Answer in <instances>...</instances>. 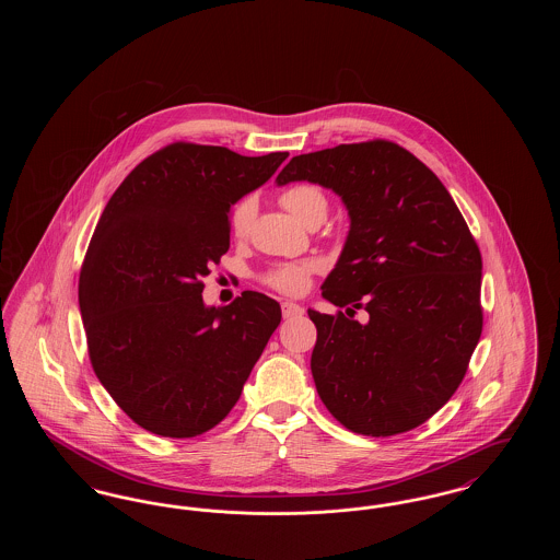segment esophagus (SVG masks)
<instances>
[{
  "label": "esophagus",
  "instance_id": "34e87169",
  "mask_svg": "<svg viewBox=\"0 0 560 560\" xmlns=\"http://www.w3.org/2000/svg\"><path fill=\"white\" fill-rule=\"evenodd\" d=\"M281 311H283V317H285V319L300 317V315L304 313V308H302L300 304H295V302H283V304H281Z\"/></svg>",
  "mask_w": 560,
  "mask_h": 560
}]
</instances>
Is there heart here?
I'll return each instance as SVG.
<instances>
[{
    "mask_svg": "<svg viewBox=\"0 0 560 560\" xmlns=\"http://www.w3.org/2000/svg\"><path fill=\"white\" fill-rule=\"evenodd\" d=\"M279 203L292 215H295L300 222H304L308 226L319 224L329 208L327 195L313 183H295L292 187L285 188L279 195ZM254 213H256L254 197H243L240 203L233 208L231 231L237 240H243L247 235ZM320 268H323V262L317 258L275 262L260 272V281L275 292L298 295V293L306 292L311 277L315 272H319Z\"/></svg>",
    "mask_w": 560,
    "mask_h": 560,
    "instance_id": "obj_1",
    "label": "heart"
}]
</instances>
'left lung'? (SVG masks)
<instances>
[{"mask_svg": "<svg viewBox=\"0 0 560 560\" xmlns=\"http://www.w3.org/2000/svg\"><path fill=\"white\" fill-rule=\"evenodd\" d=\"M293 180L336 190L350 215L320 292L349 308L308 311L320 400L365 436L424 424L462 384L482 331V260L464 215L430 167L382 138L298 155L277 176ZM357 307L371 315L365 326Z\"/></svg>", "mask_w": 560, "mask_h": 560, "instance_id": "1", "label": "left lung"}]
</instances>
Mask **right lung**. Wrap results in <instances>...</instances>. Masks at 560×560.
Returning <instances> with one entry per match:
<instances>
[{"instance_id":"add662e5","label":"right lung","mask_w":560,"mask_h":560,"mask_svg":"<svg viewBox=\"0 0 560 560\" xmlns=\"http://www.w3.org/2000/svg\"><path fill=\"white\" fill-rule=\"evenodd\" d=\"M285 160L180 140L108 199L81 265V320L92 370L138 427L192 439L240 400L281 306L243 292L208 308L201 279L231 247L233 203Z\"/></svg>"}]
</instances>
